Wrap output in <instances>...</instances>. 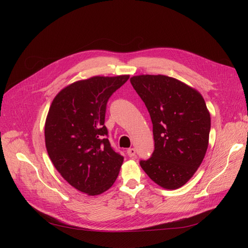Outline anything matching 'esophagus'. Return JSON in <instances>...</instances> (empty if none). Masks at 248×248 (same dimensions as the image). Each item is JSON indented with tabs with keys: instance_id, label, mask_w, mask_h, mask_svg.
Listing matches in <instances>:
<instances>
[{
	"instance_id": "esophagus-1",
	"label": "esophagus",
	"mask_w": 248,
	"mask_h": 248,
	"mask_svg": "<svg viewBox=\"0 0 248 248\" xmlns=\"http://www.w3.org/2000/svg\"><path fill=\"white\" fill-rule=\"evenodd\" d=\"M126 153H127V155H128V157L133 158V157H135V155H136V149H134V148L128 149V150L126 151Z\"/></svg>"
}]
</instances>
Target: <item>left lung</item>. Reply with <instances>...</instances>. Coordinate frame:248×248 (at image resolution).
Here are the masks:
<instances>
[{"instance_id":"1","label":"left lung","mask_w":248,"mask_h":248,"mask_svg":"<svg viewBox=\"0 0 248 248\" xmlns=\"http://www.w3.org/2000/svg\"><path fill=\"white\" fill-rule=\"evenodd\" d=\"M153 123L155 151L140 165L164 189L184 186L200 167L209 144L210 113L198 90L162 74L133 76Z\"/></svg>"}]
</instances>
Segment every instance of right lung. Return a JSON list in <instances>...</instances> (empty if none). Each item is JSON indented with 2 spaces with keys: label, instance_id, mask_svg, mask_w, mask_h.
Instances as JSON below:
<instances>
[{
  "label": "right lung",
  "instance_id": "obj_1",
  "mask_svg": "<svg viewBox=\"0 0 248 248\" xmlns=\"http://www.w3.org/2000/svg\"><path fill=\"white\" fill-rule=\"evenodd\" d=\"M129 75L93 76L61 89L45 122V145L56 170L76 190L95 196L119 176L124 157L110 147L104 125L110 95Z\"/></svg>",
  "mask_w": 248,
  "mask_h": 248
}]
</instances>
